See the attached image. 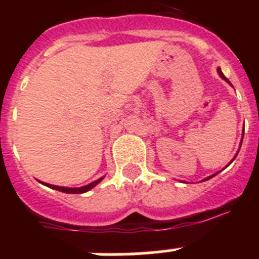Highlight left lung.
Wrapping results in <instances>:
<instances>
[{
    "instance_id": "8db88e82",
    "label": "left lung",
    "mask_w": 259,
    "mask_h": 259,
    "mask_svg": "<svg viewBox=\"0 0 259 259\" xmlns=\"http://www.w3.org/2000/svg\"><path fill=\"white\" fill-rule=\"evenodd\" d=\"M217 71H218V75H219V76L222 77V79H223V80H226V81H227V83L230 84V85H232V84L230 83V80H228L227 77H226V76H224V75H223V72H222L221 67H218V70H217ZM241 144H242V140H241V143H240V146H241ZM237 153H239V152H237ZM237 153H236V155H237ZM236 155H235V157H233V159H235V158H236ZM233 159H232V161H231V162H233ZM231 162H230V163H231ZM230 163H228V164H230ZM228 164H227V166H228ZM217 174H218V172H217ZM217 174H214V175H210V176H207L206 179H203V180H209V179H211L212 176H215V175H217Z\"/></svg>"
}]
</instances>
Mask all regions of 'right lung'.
<instances>
[{"instance_id": "right-lung-1", "label": "right lung", "mask_w": 259, "mask_h": 259, "mask_svg": "<svg viewBox=\"0 0 259 259\" xmlns=\"http://www.w3.org/2000/svg\"><path fill=\"white\" fill-rule=\"evenodd\" d=\"M105 176H102V178H100V179L95 180V182L89 183L88 185H84V187H79V188H68V187H59V185H53V184H48V183H42L44 185H47V187H49V188L52 189H56V191H59V192H63V193H72V194H77V193H85V192L91 191L92 188H95L96 185L98 184V183L101 182L102 179H104Z\"/></svg>"}]
</instances>
